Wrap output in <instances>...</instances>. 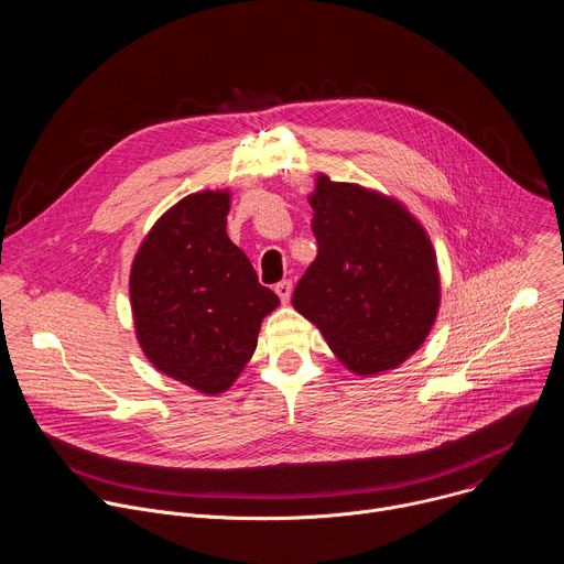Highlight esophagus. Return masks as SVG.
<instances>
[{
    "instance_id": "34e87169",
    "label": "esophagus",
    "mask_w": 564,
    "mask_h": 564,
    "mask_svg": "<svg viewBox=\"0 0 564 564\" xmlns=\"http://www.w3.org/2000/svg\"><path fill=\"white\" fill-rule=\"evenodd\" d=\"M274 292L279 294L281 303H288V301H290V296H292V283H290V281H281V283H276Z\"/></svg>"
}]
</instances>
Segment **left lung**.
<instances>
[{"instance_id":"8db88e82","label":"left lung","mask_w":564,"mask_h":564,"mask_svg":"<svg viewBox=\"0 0 564 564\" xmlns=\"http://www.w3.org/2000/svg\"><path fill=\"white\" fill-rule=\"evenodd\" d=\"M318 254L292 305L355 375L394 370L422 348L442 301L437 257L404 203L357 183L314 176Z\"/></svg>"}]
</instances>
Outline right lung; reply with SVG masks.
Listing matches in <instances>:
<instances>
[{"label": "right lung", "mask_w": 564, "mask_h": 564, "mask_svg": "<svg viewBox=\"0 0 564 564\" xmlns=\"http://www.w3.org/2000/svg\"><path fill=\"white\" fill-rule=\"evenodd\" d=\"M229 189L185 196L142 238L129 274L135 339L149 364L207 397L252 359L279 296L227 236Z\"/></svg>", "instance_id": "right-lung-1"}]
</instances>
